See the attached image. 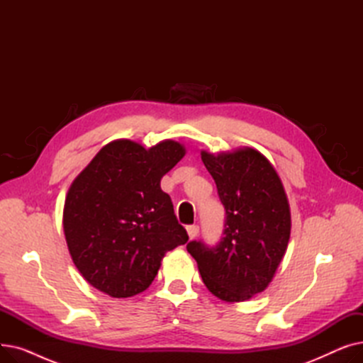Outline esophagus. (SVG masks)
<instances>
[{
    "label": "esophagus",
    "instance_id": "34e87169",
    "mask_svg": "<svg viewBox=\"0 0 363 363\" xmlns=\"http://www.w3.org/2000/svg\"><path fill=\"white\" fill-rule=\"evenodd\" d=\"M199 231H200L199 225H189V226H186V233H188L189 240H194L199 235Z\"/></svg>",
    "mask_w": 363,
    "mask_h": 363
}]
</instances>
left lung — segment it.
<instances>
[{"mask_svg":"<svg viewBox=\"0 0 363 363\" xmlns=\"http://www.w3.org/2000/svg\"><path fill=\"white\" fill-rule=\"evenodd\" d=\"M201 160L225 207V230L215 247L191 241L186 250L208 291L230 303L245 301L268 287L287 250L289 199L271 162L255 148L201 151Z\"/></svg>","mask_w":363,"mask_h":363,"instance_id":"obj_1","label":"left lung"}]
</instances>
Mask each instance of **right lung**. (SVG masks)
Segmentation results:
<instances>
[{
    "instance_id": "add662e5",
    "label": "right lung",
    "mask_w": 363,
    "mask_h": 363,
    "mask_svg": "<svg viewBox=\"0 0 363 363\" xmlns=\"http://www.w3.org/2000/svg\"><path fill=\"white\" fill-rule=\"evenodd\" d=\"M185 156L164 140L144 148L129 140L104 145L72 182L63 230L81 275L110 297L143 293L156 278L166 252L188 241L163 175Z\"/></svg>"
}]
</instances>
